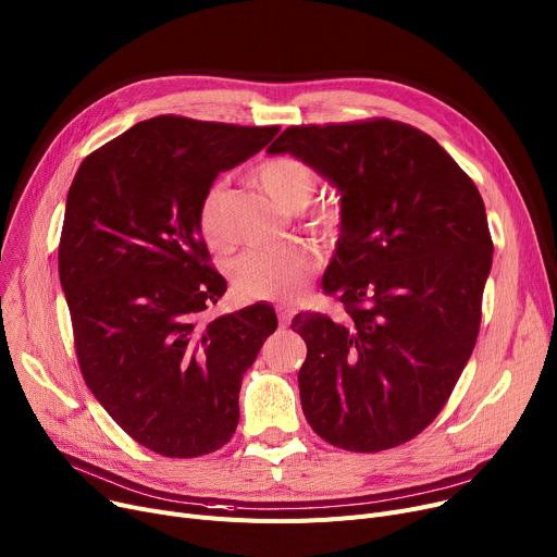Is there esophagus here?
Returning <instances> with one entry per match:
<instances>
[{"label":"esophagus","instance_id":"obj_1","mask_svg":"<svg viewBox=\"0 0 557 557\" xmlns=\"http://www.w3.org/2000/svg\"><path fill=\"white\" fill-rule=\"evenodd\" d=\"M294 309L290 307H277V318H280V325L282 327H288L290 325V318H294Z\"/></svg>","mask_w":557,"mask_h":557}]
</instances>
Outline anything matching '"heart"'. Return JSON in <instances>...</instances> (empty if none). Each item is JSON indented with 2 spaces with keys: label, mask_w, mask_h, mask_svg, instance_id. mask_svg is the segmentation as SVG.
<instances>
[{
  "label": "heart",
  "mask_w": 557,
  "mask_h": 557,
  "mask_svg": "<svg viewBox=\"0 0 557 557\" xmlns=\"http://www.w3.org/2000/svg\"><path fill=\"white\" fill-rule=\"evenodd\" d=\"M255 183L267 191L284 212H300L315 194L318 175L298 158H269L255 169ZM223 187L214 185L205 194L198 210V230L212 250L225 252L230 237L221 219ZM343 214L336 205H320L307 225L323 239H332L341 230ZM318 271V255L307 246H282L275 250H250L232 261V288L242 300L255 302H290L305 294L307 284Z\"/></svg>",
  "instance_id": "1"
}]
</instances>
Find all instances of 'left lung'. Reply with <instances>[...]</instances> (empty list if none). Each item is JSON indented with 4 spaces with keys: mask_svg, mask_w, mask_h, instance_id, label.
Masks as SVG:
<instances>
[{
    "mask_svg": "<svg viewBox=\"0 0 557 557\" xmlns=\"http://www.w3.org/2000/svg\"><path fill=\"white\" fill-rule=\"evenodd\" d=\"M269 153L341 194L323 290L345 315L290 323L307 343L305 418L347 451L404 445L443 411L476 345L494 250L483 198L441 144L393 120L290 126Z\"/></svg>",
    "mask_w": 557,
    "mask_h": 557,
    "instance_id": "left-lung-1",
    "label": "left lung"
}]
</instances>
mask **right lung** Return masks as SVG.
<instances>
[{"mask_svg": "<svg viewBox=\"0 0 557 557\" xmlns=\"http://www.w3.org/2000/svg\"><path fill=\"white\" fill-rule=\"evenodd\" d=\"M277 133L160 114L74 175L58 273L78 366L108 416L156 454L196 458L230 441L244 372L277 327L261 302L205 320L227 284L198 230L216 175Z\"/></svg>", "mask_w": 557, "mask_h": 557, "instance_id": "1", "label": "right lung"}]
</instances>
